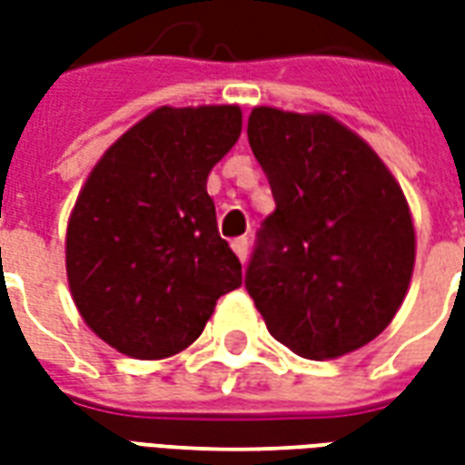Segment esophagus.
I'll return each mask as SVG.
<instances>
[{"instance_id":"esophagus-1","label":"esophagus","mask_w":465,"mask_h":465,"mask_svg":"<svg viewBox=\"0 0 465 465\" xmlns=\"http://www.w3.org/2000/svg\"><path fill=\"white\" fill-rule=\"evenodd\" d=\"M232 249H233V253H236V256H239V259H242V263H243V262H246V256H249V239H246V236H239V239H233Z\"/></svg>"}]
</instances>
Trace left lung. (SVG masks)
Masks as SVG:
<instances>
[{
	"instance_id": "obj_1",
	"label": "left lung",
	"mask_w": 465,
	"mask_h": 465,
	"mask_svg": "<svg viewBox=\"0 0 465 465\" xmlns=\"http://www.w3.org/2000/svg\"><path fill=\"white\" fill-rule=\"evenodd\" d=\"M246 132L276 202L246 269L266 329L312 361L366 346L413 273L416 233L399 182L329 114L256 106Z\"/></svg>"
}]
</instances>
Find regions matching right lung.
Instances as JSON below:
<instances>
[{
	"label": "right lung",
	"instance_id": "add662e5",
	"mask_svg": "<svg viewBox=\"0 0 465 465\" xmlns=\"http://www.w3.org/2000/svg\"><path fill=\"white\" fill-rule=\"evenodd\" d=\"M242 134V109L162 106L89 173L66 226V279L92 331L132 359L202 336L242 263L219 236L206 179Z\"/></svg>",
	"mask_w": 465,
	"mask_h": 465
}]
</instances>
